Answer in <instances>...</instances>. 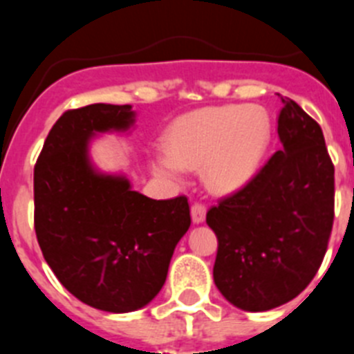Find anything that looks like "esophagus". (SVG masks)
I'll list each match as a JSON object with an SVG mask.
<instances>
[{"mask_svg":"<svg viewBox=\"0 0 354 354\" xmlns=\"http://www.w3.org/2000/svg\"><path fill=\"white\" fill-rule=\"evenodd\" d=\"M205 212H207V207L204 204H200V202H195L192 205V220L193 223H202L205 220Z\"/></svg>","mask_w":354,"mask_h":354,"instance_id":"esophagus-1","label":"esophagus"}]
</instances>
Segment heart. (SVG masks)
I'll return each instance as SVG.
<instances>
[{
  "mask_svg": "<svg viewBox=\"0 0 354 354\" xmlns=\"http://www.w3.org/2000/svg\"><path fill=\"white\" fill-rule=\"evenodd\" d=\"M271 143V120L264 108L246 104L207 106L183 115L167 133V150L152 159V170L183 180L198 170L214 193H234L259 171Z\"/></svg>",
  "mask_w": 354,
  "mask_h": 354,
  "instance_id": "b5f03b06",
  "label": "heart"
}]
</instances>
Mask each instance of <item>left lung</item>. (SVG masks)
I'll list each match as a JSON object with an SVG mask.
<instances>
[{"label":"left lung","instance_id":"1","mask_svg":"<svg viewBox=\"0 0 354 354\" xmlns=\"http://www.w3.org/2000/svg\"><path fill=\"white\" fill-rule=\"evenodd\" d=\"M280 99L282 149L205 218L218 237L216 287L248 312L283 305L312 282L335 216V168L321 126L292 99Z\"/></svg>","mask_w":354,"mask_h":354}]
</instances>
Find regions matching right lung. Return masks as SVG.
<instances>
[{
	"label": "right lung",
	"mask_w": 354,
	"mask_h": 354,
	"mask_svg": "<svg viewBox=\"0 0 354 354\" xmlns=\"http://www.w3.org/2000/svg\"><path fill=\"white\" fill-rule=\"evenodd\" d=\"M133 124L129 104L68 109L49 131L33 171L44 259L80 301L113 314L138 310L156 298L192 225L186 196L149 198L133 192L124 175L92 167L90 138Z\"/></svg>",
	"instance_id": "right-lung-1"
}]
</instances>
